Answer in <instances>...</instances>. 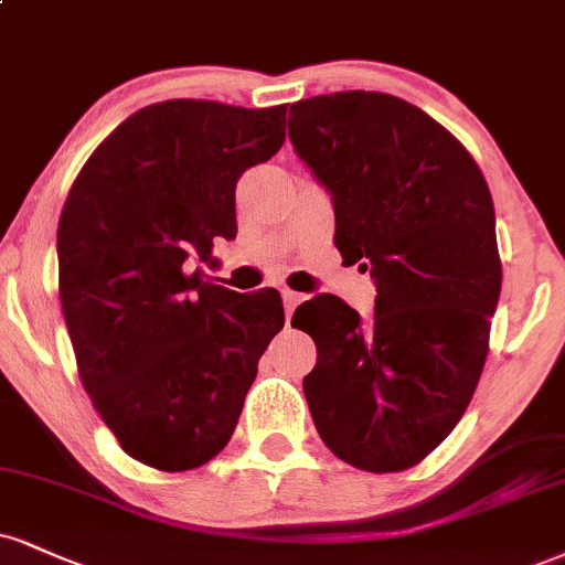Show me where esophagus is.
<instances>
[{"label": "esophagus", "instance_id": "esophagus-1", "mask_svg": "<svg viewBox=\"0 0 565 565\" xmlns=\"http://www.w3.org/2000/svg\"><path fill=\"white\" fill-rule=\"evenodd\" d=\"M281 297H284V310H287V323H289V316H291V312H295L297 305H300V302L305 300V295H300V291L284 289Z\"/></svg>", "mask_w": 565, "mask_h": 565}]
</instances>
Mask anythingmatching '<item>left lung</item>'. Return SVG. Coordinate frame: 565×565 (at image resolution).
<instances>
[{
    "label": "left lung",
    "instance_id": "1",
    "mask_svg": "<svg viewBox=\"0 0 565 565\" xmlns=\"http://www.w3.org/2000/svg\"><path fill=\"white\" fill-rule=\"evenodd\" d=\"M289 139L329 189L337 249L376 281L369 323L334 295L295 310L318 350L312 424L344 463L405 471L463 418L484 369L502 284L492 194L468 149L392 94L295 102Z\"/></svg>",
    "mask_w": 565,
    "mask_h": 565
}]
</instances>
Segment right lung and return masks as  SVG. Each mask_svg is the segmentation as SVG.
Masks as SVG:
<instances>
[{"instance_id": "right-lung-1", "label": "right lung", "mask_w": 565, "mask_h": 565, "mask_svg": "<svg viewBox=\"0 0 565 565\" xmlns=\"http://www.w3.org/2000/svg\"><path fill=\"white\" fill-rule=\"evenodd\" d=\"M284 124L287 105L158 102L115 128L67 192L60 302L78 376L139 463L173 473L215 458L284 329L276 289L239 295L192 270L236 236V181L281 149Z\"/></svg>"}]
</instances>
